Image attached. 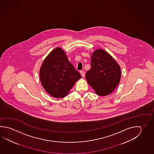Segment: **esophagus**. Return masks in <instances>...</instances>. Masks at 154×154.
Wrapping results in <instances>:
<instances>
[{"instance_id":"obj_1","label":"esophagus","mask_w":154,"mask_h":154,"mask_svg":"<svg viewBox=\"0 0 154 154\" xmlns=\"http://www.w3.org/2000/svg\"><path fill=\"white\" fill-rule=\"evenodd\" d=\"M80 74H81V76H82V77H84L85 76V72H84V71H80Z\"/></svg>"}]
</instances>
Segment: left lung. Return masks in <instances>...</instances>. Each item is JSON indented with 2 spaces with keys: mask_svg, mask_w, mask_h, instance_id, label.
Returning a JSON list of instances; mask_svg holds the SVG:
<instances>
[{
  "mask_svg": "<svg viewBox=\"0 0 154 154\" xmlns=\"http://www.w3.org/2000/svg\"><path fill=\"white\" fill-rule=\"evenodd\" d=\"M91 62V68L86 74L88 83L98 95H109L119 83L121 71L119 64L102 49L92 54Z\"/></svg>",
  "mask_w": 154,
  "mask_h": 154,
  "instance_id": "left-lung-1",
  "label": "left lung"
}]
</instances>
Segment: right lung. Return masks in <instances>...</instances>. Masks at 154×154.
<instances>
[{
  "label": "right lung",
  "mask_w": 154,
  "mask_h": 154,
  "mask_svg": "<svg viewBox=\"0 0 154 154\" xmlns=\"http://www.w3.org/2000/svg\"><path fill=\"white\" fill-rule=\"evenodd\" d=\"M39 76L43 87L49 94L63 98L81 75L69 62L64 51L57 48L43 62Z\"/></svg>",
  "instance_id": "add662e5"
}]
</instances>
